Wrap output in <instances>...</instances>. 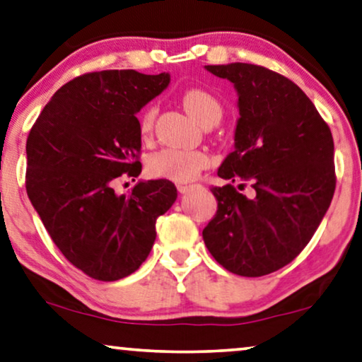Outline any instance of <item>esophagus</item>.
Wrapping results in <instances>:
<instances>
[{"label": "esophagus", "instance_id": "esophagus-1", "mask_svg": "<svg viewBox=\"0 0 362 362\" xmlns=\"http://www.w3.org/2000/svg\"><path fill=\"white\" fill-rule=\"evenodd\" d=\"M193 188V185H177V190L180 193H188Z\"/></svg>", "mask_w": 362, "mask_h": 362}]
</instances>
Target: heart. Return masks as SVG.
Segmentation results:
<instances>
[{"label": "heart", "instance_id": "b5f03b06", "mask_svg": "<svg viewBox=\"0 0 362 362\" xmlns=\"http://www.w3.org/2000/svg\"><path fill=\"white\" fill-rule=\"evenodd\" d=\"M182 105L193 120L199 125L208 122L218 123L223 109L218 99L204 89H188L182 95ZM156 107L148 105L138 117V132L139 136H149L151 129L154 125ZM209 158L203 151L192 149H177V148H164L153 153L146 160V170L151 177L156 179H165L172 182H190L208 167Z\"/></svg>", "mask_w": 362, "mask_h": 362}]
</instances>
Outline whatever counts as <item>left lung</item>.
<instances>
[{"label": "left lung", "instance_id": "obj_1", "mask_svg": "<svg viewBox=\"0 0 362 362\" xmlns=\"http://www.w3.org/2000/svg\"><path fill=\"white\" fill-rule=\"evenodd\" d=\"M239 94L235 149L213 187L218 211L203 229L214 260L239 276H263L294 260L322 223L337 177L327 122L298 84L265 66L208 64Z\"/></svg>", "mask_w": 362, "mask_h": 362}]
</instances>
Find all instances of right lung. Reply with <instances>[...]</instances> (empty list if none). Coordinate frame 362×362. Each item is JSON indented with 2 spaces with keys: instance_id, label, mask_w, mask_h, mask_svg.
<instances>
[{
  "instance_id": "right-lung-1",
  "label": "right lung",
  "mask_w": 362,
  "mask_h": 362,
  "mask_svg": "<svg viewBox=\"0 0 362 362\" xmlns=\"http://www.w3.org/2000/svg\"><path fill=\"white\" fill-rule=\"evenodd\" d=\"M167 73H86L57 90L27 136L25 190L64 258L88 276L117 281L141 267L156 221L177 198L172 182H138L117 195L115 180L141 174L138 118L169 86Z\"/></svg>"
}]
</instances>
